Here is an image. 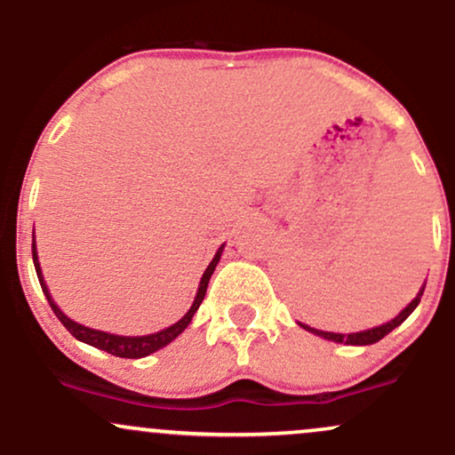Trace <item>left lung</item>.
<instances>
[{
    "mask_svg": "<svg viewBox=\"0 0 455 455\" xmlns=\"http://www.w3.org/2000/svg\"><path fill=\"white\" fill-rule=\"evenodd\" d=\"M424 289H426V286H421V291H419V293H417L415 299H412L411 304L406 306L404 310H402L398 316L391 318V321L385 323V325H379V327H372V329H365V331H357V333H333V331H321V329L301 325V323H299V325L304 327V329H307V331L315 333V336L325 338V340H333V342H340V344H353V347H365V344L379 342L380 338H385L389 331H394L395 327L402 325V323H404L406 318L411 316V312L415 310L417 306H419L421 295H424Z\"/></svg>",
    "mask_w": 455,
    "mask_h": 455,
    "instance_id": "1",
    "label": "left lung"
}]
</instances>
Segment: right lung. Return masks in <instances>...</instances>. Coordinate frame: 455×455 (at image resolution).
<instances>
[{"mask_svg": "<svg viewBox=\"0 0 455 455\" xmlns=\"http://www.w3.org/2000/svg\"><path fill=\"white\" fill-rule=\"evenodd\" d=\"M222 248H224V243L220 245V250H218L216 257H213L212 263L207 265L205 274H203V278H201V284H198L195 304L190 306V310H188L186 315L175 323V325L162 329V331H158V333H149V336H115V333L98 331V329H90V327L81 325V323H75V321H72V318H68L64 312H61L60 307H57V304L53 301V297H51V293H49V289H46V282L43 278V269H40V263H38V252H36V239H34V243H31V257H34L36 274H38L40 286H43L46 299H49L51 307H53L55 316L60 318L61 323H64V327L72 333V336L76 338V340L90 344V347L100 348V351L111 353V355H115V357L139 359V357H148V355L160 351L162 347H166V344H169V342H173L175 338L180 336V333L184 331L188 325H190L192 316H195V312L198 310V306H201V301L205 299L207 284H210V278H212L213 269H216L218 260H220V257H222Z\"/></svg>", "mask_w": 455, "mask_h": 455, "instance_id": "add662e5", "label": "right lung"}]
</instances>
